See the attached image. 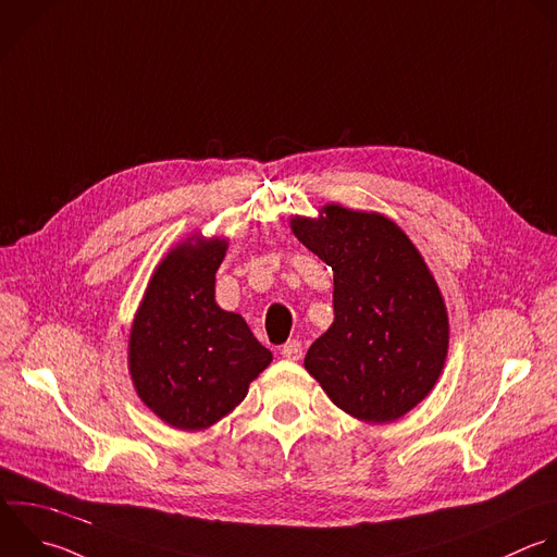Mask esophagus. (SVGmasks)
Returning a JSON list of instances; mask_svg holds the SVG:
<instances>
[{
  "instance_id": "34e87169",
  "label": "esophagus",
  "mask_w": 557,
  "mask_h": 557,
  "mask_svg": "<svg viewBox=\"0 0 557 557\" xmlns=\"http://www.w3.org/2000/svg\"><path fill=\"white\" fill-rule=\"evenodd\" d=\"M282 356L284 358H288V360H299L301 356H304V349H301V343L299 341H286L284 345H282Z\"/></svg>"
}]
</instances>
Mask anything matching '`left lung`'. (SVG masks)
I'll return each instance as SVG.
<instances>
[{
  "label": "left lung",
  "mask_w": 557,
  "mask_h": 557,
  "mask_svg": "<svg viewBox=\"0 0 557 557\" xmlns=\"http://www.w3.org/2000/svg\"><path fill=\"white\" fill-rule=\"evenodd\" d=\"M293 219V234L334 271V323L304 364L356 420L385 424L422 403L448 351L442 293L407 234L374 212L341 206Z\"/></svg>",
  "instance_id": "obj_1"
}]
</instances>
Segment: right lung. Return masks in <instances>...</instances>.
<instances>
[{
    "mask_svg": "<svg viewBox=\"0 0 557 557\" xmlns=\"http://www.w3.org/2000/svg\"><path fill=\"white\" fill-rule=\"evenodd\" d=\"M225 240L183 243L157 267L135 314L128 367L144 405L181 431L238 407L273 360L247 321L214 299Z\"/></svg>",
    "mask_w": 557,
    "mask_h": 557,
    "instance_id": "add662e5",
    "label": "right lung"
}]
</instances>
